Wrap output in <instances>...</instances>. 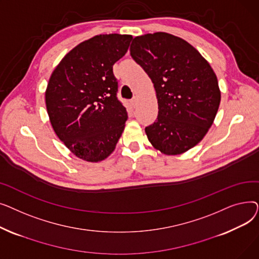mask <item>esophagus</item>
Masks as SVG:
<instances>
[{
  "label": "esophagus",
  "instance_id": "obj_1",
  "mask_svg": "<svg viewBox=\"0 0 259 259\" xmlns=\"http://www.w3.org/2000/svg\"><path fill=\"white\" fill-rule=\"evenodd\" d=\"M138 102H139V99L137 98V97H134L131 101H130V103H131V105L133 106V107H137V105H138Z\"/></svg>",
  "mask_w": 259,
  "mask_h": 259
}]
</instances>
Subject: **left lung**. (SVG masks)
Segmentation results:
<instances>
[{
  "mask_svg": "<svg viewBox=\"0 0 259 259\" xmlns=\"http://www.w3.org/2000/svg\"><path fill=\"white\" fill-rule=\"evenodd\" d=\"M130 54L156 92L158 115L145 128L149 142L167 155L188 151L207 134L220 107L210 64L185 39L166 32L134 37Z\"/></svg>",
  "mask_w": 259,
  "mask_h": 259,
  "instance_id": "1",
  "label": "left lung"
}]
</instances>
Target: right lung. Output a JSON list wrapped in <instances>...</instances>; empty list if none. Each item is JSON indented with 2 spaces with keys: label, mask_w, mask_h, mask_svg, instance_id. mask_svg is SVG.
Masks as SVG:
<instances>
[{
  "label": "right lung",
  "mask_w": 259,
  "mask_h": 259,
  "mask_svg": "<svg viewBox=\"0 0 259 259\" xmlns=\"http://www.w3.org/2000/svg\"><path fill=\"white\" fill-rule=\"evenodd\" d=\"M132 35L100 34L68 52L53 70L45 92L58 138L78 158L98 162L110 155L128 118L118 101L113 65Z\"/></svg>",
  "instance_id": "right-lung-1"
}]
</instances>
